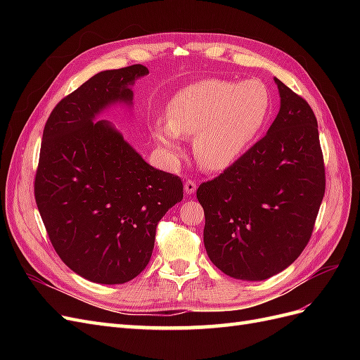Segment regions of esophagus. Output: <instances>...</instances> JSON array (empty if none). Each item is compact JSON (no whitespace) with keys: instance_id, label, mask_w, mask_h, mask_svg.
I'll use <instances>...</instances> for the list:
<instances>
[{"instance_id":"34e87169","label":"esophagus","mask_w":360,"mask_h":360,"mask_svg":"<svg viewBox=\"0 0 360 360\" xmlns=\"http://www.w3.org/2000/svg\"><path fill=\"white\" fill-rule=\"evenodd\" d=\"M195 191H197V183H195L193 180H186V181H184V192H186L188 195H191Z\"/></svg>"}]
</instances>
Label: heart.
Returning a JSON list of instances; mask_svg holds the SVG:
<instances>
[{"instance_id": "1", "label": "heart", "mask_w": 360, "mask_h": 360, "mask_svg": "<svg viewBox=\"0 0 360 360\" xmlns=\"http://www.w3.org/2000/svg\"><path fill=\"white\" fill-rule=\"evenodd\" d=\"M270 105L267 86L258 79H204L172 97L165 112L167 124H155L151 134L172 158L181 151L177 136L193 138V153L201 167L221 171L257 139Z\"/></svg>"}]
</instances>
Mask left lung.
Listing matches in <instances>:
<instances>
[{"label": "left lung", "instance_id": "1", "mask_svg": "<svg viewBox=\"0 0 360 360\" xmlns=\"http://www.w3.org/2000/svg\"><path fill=\"white\" fill-rule=\"evenodd\" d=\"M275 82L281 108L267 135L197 191L207 255L243 281L267 279L297 259L326 191L317 118L302 96Z\"/></svg>", "mask_w": 360, "mask_h": 360}]
</instances>
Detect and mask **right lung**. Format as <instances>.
Returning <instances> with one entry per match:
<instances>
[{
	"instance_id": "1",
	"label": "right lung",
	"mask_w": 360,
	"mask_h": 360,
	"mask_svg": "<svg viewBox=\"0 0 360 360\" xmlns=\"http://www.w3.org/2000/svg\"><path fill=\"white\" fill-rule=\"evenodd\" d=\"M141 64L94 75L53 108L43 129L34 197L56 252L79 276L124 284L143 271L156 228L183 200L179 176L141 158L105 120L106 106L132 103Z\"/></svg>"
}]
</instances>
